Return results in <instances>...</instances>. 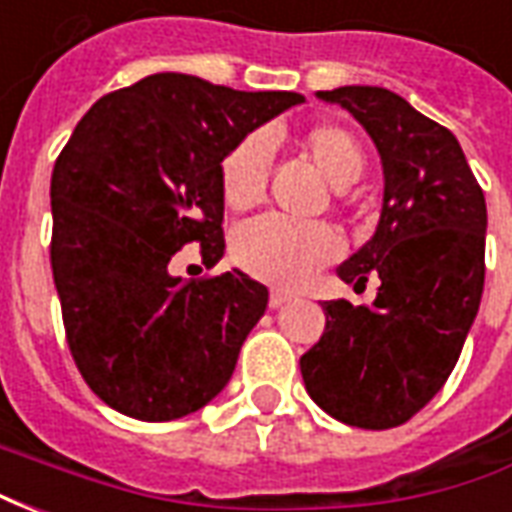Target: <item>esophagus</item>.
I'll list each match as a JSON object with an SVG mask.
<instances>
[{
  "label": "esophagus",
  "mask_w": 512,
  "mask_h": 512,
  "mask_svg": "<svg viewBox=\"0 0 512 512\" xmlns=\"http://www.w3.org/2000/svg\"><path fill=\"white\" fill-rule=\"evenodd\" d=\"M288 299H290V293H285V290H271V296H268V307H274V310H277V307H282Z\"/></svg>",
  "instance_id": "1"
}]
</instances>
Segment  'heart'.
<instances>
[{"mask_svg":"<svg viewBox=\"0 0 512 512\" xmlns=\"http://www.w3.org/2000/svg\"><path fill=\"white\" fill-rule=\"evenodd\" d=\"M299 147L321 169L337 194L365 172V150L351 128L315 123L299 134ZM271 142L263 131L241 136L219 164L222 197L233 211H249L266 194ZM343 252V241L329 224L290 222L260 216L246 222L233 238V257L246 274L277 288H299Z\"/></svg>","mask_w":512,"mask_h":512,"instance_id":"1","label":"heart"}]
</instances>
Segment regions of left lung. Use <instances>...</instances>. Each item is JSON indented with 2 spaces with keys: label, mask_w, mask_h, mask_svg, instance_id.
<instances>
[{
  "label": "left lung",
  "mask_w": 512,
  "mask_h": 512,
  "mask_svg": "<svg viewBox=\"0 0 512 512\" xmlns=\"http://www.w3.org/2000/svg\"><path fill=\"white\" fill-rule=\"evenodd\" d=\"M340 104L373 136L384 164V208L373 238L337 268L376 301H323L326 329L301 356L318 406L345 425L397 428L450 378L480 310L485 197L458 139L384 87H337Z\"/></svg>",
  "instance_id": "left-lung-1"
}]
</instances>
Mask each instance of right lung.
Wrapping results in <instances>:
<instances>
[{
    "label": "right lung",
    "instance_id": "1",
    "mask_svg": "<svg viewBox=\"0 0 512 512\" xmlns=\"http://www.w3.org/2000/svg\"><path fill=\"white\" fill-rule=\"evenodd\" d=\"M304 101L156 73L95 101L51 172V271L65 340L95 395L167 422L219 395L268 304L244 271L180 279L169 260L224 255V153Z\"/></svg>",
    "mask_w": 512,
    "mask_h": 512
}]
</instances>
